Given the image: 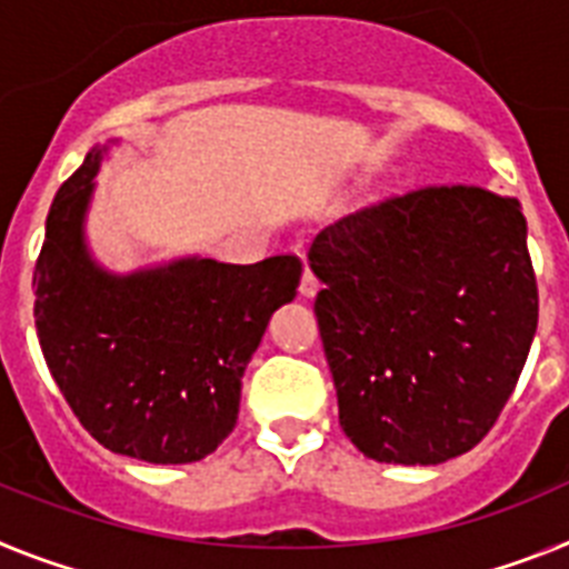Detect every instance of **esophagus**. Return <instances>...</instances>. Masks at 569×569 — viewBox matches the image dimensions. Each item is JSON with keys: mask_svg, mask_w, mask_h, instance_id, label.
<instances>
[{"mask_svg": "<svg viewBox=\"0 0 569 569\" xmlns=\"http://www.w3.org/2000/svg\"><path fill=\"white\" fill-rule=\"evenodd\" d=\"M318 289H320L318 274H315L312 269H306L303 278H300V295H303V298H315V295H318Z\"/></svg>", "mask_w": 569, "mask_h": 569, "instance_id": "1", "label": "esophagus"}]
</instances>
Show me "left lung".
<instances>
[{
	"label": "left lung",
	"instance_id": "1",
	"mask_svg": "<svg viewBox=\"0 0 569 569\" xmlns=\"http://www.w3.org/2000/svg\"><path fill=\"white\" fill-rule=\"evenodd\" d=\"M309 266L340 427L367 458L463 456L510 401L538 326L512 197L423 186L320 231Z\"/></svg>",
	"mask_w": 569,
	"mask_h": 569
}]
</instances>
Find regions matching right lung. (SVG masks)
Masks as SVG:
<instances>
[{
    "instance_id": "obj_1",
    "label": "right lung",
    "mask_w": 569,
    "mask_h": 569,
    "mask_svg": "<svg viewBox=\"0 0 569 569\" xmlns=\"http://www.w3.org/2000/svg\"><path fill=\"white\" fill-rule=\"evenodd\" d=\"M102 151H88L48 211L33 271L39 346L102 447L148 463L200 461L234 429L240 380L271 312L295 298L303 263L186 257L111 274L86 246Z\"/></svg>"
}]
</instances>
